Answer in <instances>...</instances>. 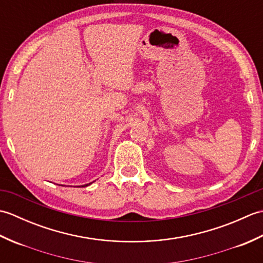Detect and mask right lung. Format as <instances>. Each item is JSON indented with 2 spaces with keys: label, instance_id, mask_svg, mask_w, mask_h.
<instances>
[{
  "label": "right lung",
  "instance_id": "add662e5",
  "mask_svg": "<svg viewBox=\"0 0 263 263\" xmlns=\"http://www.w3.org/2000/svg\"><path fill=\"white\" fill-rule=\"evenodd\" d=\"M89 184H91V183H89ZM89 184H86V185H83V186H88V185H89Z\"/></svg>",
  "mask_w": 263,
  "mask_h": 263
}]
</instances>
